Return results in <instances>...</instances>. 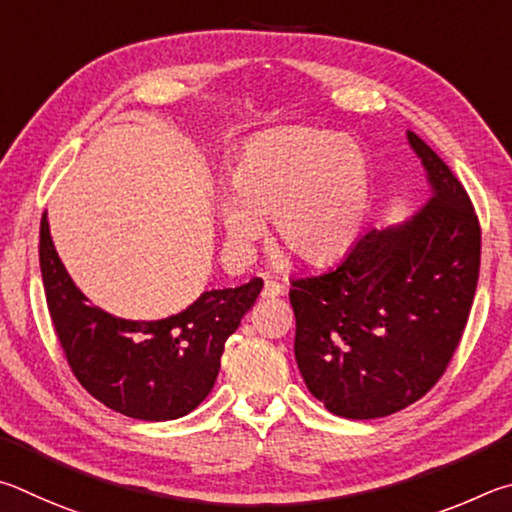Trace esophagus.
<instances>
[{
    "mask_svg": "<svg viewBox=\"0 0 512 512\" xmlns=\"http://www.w3.org/2000/svg\"><path fill=\"white\" fill-rule=\"evenodd\" d=\"M279 294H283V285H281V283H276V281H265V285H263V292H261V297H263V299H274V297H279Z\"/></svg>",
    "mask_w": 512,
    "mask_h": 512,
    "instance_id": "esophagus-1",
    "label": "esophagus"
}]
</instances>
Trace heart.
I'll list each match as a JSON object with an SVG mask.
<instances>
[{
	"label": "heart",
	"mask_w": 512,
	"mask_h": 512,
	"mask_svg": "<svg viewBox=\"0 0 512 512\" xmlns=\"http://www.w3.org/2000/svg\"><path fill=\"white\" fill-rule=\"evenodd\" d=\"M220 206L229 249L245 256L274 224V236L310 265L342 258L362 233L371 202V166L348 134L279 128L251 139L231 166Z\"/></svg>",
	"instance_id": "heart-1"
}]
</instances>
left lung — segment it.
<instances>
[{"instance_id": "obj_1", "label": "left lung", "mask_w": 512, "mask_h": 512, "mask_svg": "<svg viewBox=\"0 0 512 512\" xmlns=\"http://www.w3.org/2000/svg\"><path fill=\"white\" fill-rule=\"evenodd\" d=\"M432 197L400 224L366 231L330 270L292 281L294 357L330 414L391 416L445 373L479 281L481 229L459 179L414 132Z\"/></svg>"}]
</instances>
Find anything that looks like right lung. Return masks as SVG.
<instances>
[{
	"label": "right lung",
	"mask_w": 512,
	"mask_h": 512,
	"mask_svg": "<svg viewBox=\"0 0 512 512\" xmlns=\"http://www.w3.org/2000/svg\"><path fill=\"white\" fill-rule=\"evenodd\" d=\"M40 272L49 315L78 382L123 416L175 420L209 396L224 342L263 290L261 279L202 292L186 310L155 321L114 317L89 303L40 224Z\"/></svg>",
	"instance_id": "1"
}]
</instances>
